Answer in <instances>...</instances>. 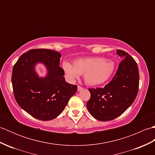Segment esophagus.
Returning a JSON list of instances; mask_svg holds the SVG:
<instances>
[{
  "label": "esophagus",
  "mask_w": 155,
  "mask_h": 155,
  "mask_svg": "<svg viewBox=\"0 0 155 155\" xmlns=\"http://www.w3.org/2000/svg\"><path fill=\"white\" fill-rule=\"evenodd\" d=\"M83 89V88L81 86H78V91H81Z\"/></svg>",
  "instance_id": "1"
}]
</instances>
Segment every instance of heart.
Instances as JSON below:
<instances>
[{"mask_svg": "<svg viewBox=\"0 0 155 155\" xmlns=\"http://www.w3.org/2000/svg\"><path fill=\"white\" fill-rule=\"evenodd\" d=\"M62 69L69 80L73 81L84 75L85 83L89 86H98L106 83L112 77L115 69L114 62L104 57H94L77 59L73 65L62 63Z\"/></svg>", "mask_w": 155, "mask_h": 155, "instance_id": "heart-1", "label": "heart"}]
</instances>
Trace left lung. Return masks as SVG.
<instances>
[{"label":"left lung","instance_id":"left-lung-1","mask_svg":"<svg viewBox=\"0 0 155 155\" xmlns=\"http://www.w3.org/2000/svg\"><path fill=\"white\" fill-rule=\"evenodd\" d=\"M122 61L113 80L104 88H89L87 107L91 114L101 121L113 120L123 114L134 102L139 90V69L127 52L117 50Z\"/></svg>","mask_w":155,"mask_h":155}]
</instances>
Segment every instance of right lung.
<instances>
[{
	"label": "right lung",
	"instance_id": "1",
	"mask_svg": "<svg viewBox=\"0 0 155 155\" xmlns=\"http://www.w3.org/2000/svg\"><path fill=\"white\" fill-rule=\"evenodd\" d=\"M61 54L50 49H32L22 54L13 67L12 84L16 101L23 110L41 120L54 119L77 91L67 83L59 67ZM37 64L47 69L44 77L35 70Z\"/></svg>",
	"mask_w": 155,
	"mask_h": 155
}]
</instances>
